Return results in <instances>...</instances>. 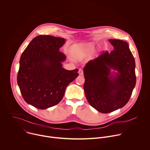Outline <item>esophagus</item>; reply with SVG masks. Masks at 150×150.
Segmentation results:
<instances>
[{"label": "esophagus", "mask_w": 150, "mask_h": 150, "mask_svg": "<svg viewBox=\"0 0 150 150\" xmlns=\"http://www.w3.org/2000/svg\"><path fill=\"white\" fill-rule=\"evenodd\" d=\"M78 74H79V75H83V71H82V69H79Z\"/></svg>", "instance_id": "1"}]
</instances>
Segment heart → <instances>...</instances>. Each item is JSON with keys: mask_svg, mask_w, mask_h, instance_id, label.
<instances>
[{"mask_svg": "<svg viewBox=\"0 0 150 150\" xmlns=\"http://www.w3.org/2000/svg\"><path fill=\"white\" fill-rule=\"evenodd\" d=\"M95 49V46L94 45H90L89 46H88L86 49V51L87 52H92Z\"/></svg>", "mask_w": 150, "mask_h": 150, "instance_id": "1", "label": "heart"}]
</instances>
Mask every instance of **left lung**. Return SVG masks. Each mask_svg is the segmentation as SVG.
<instances>
[{"label":"left lung","instance_id":"1","mask_svg":"<svg viewBox=\"0 0 150 150\" xmlns=\"http://www.w3.org/2000/svg\"><path fill=\"white\" fill-rule=\"evenodd\" d=\"M108 40L114 51H104L83 68V89L87 101L102 113L125 106L136 84L135 62L128 44L118 39Z\"/></svg>","mask_w":150,"mask_h":150}]
</instances>
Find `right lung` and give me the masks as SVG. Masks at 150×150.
<instances>
[{
  "instance_id": "1",
  "label": "right lung",
  "mask_w": 150,
  "mask_h": 150,
  "mask_svg": "<svg viewBox=\"0 0 150 150\" xmlns=\"http://www.w3.org/2000/svg\"><path fill=\"white\" fill-rule=\"evenodd\" d=\"M65 42L61 38L39 35L23 52L17 82L28 104L41 110L56 105L62 100L67 86L78 76V69L62 68L66 57L59 51Z\"/></svg>"
}]
</instances>
